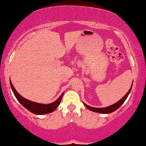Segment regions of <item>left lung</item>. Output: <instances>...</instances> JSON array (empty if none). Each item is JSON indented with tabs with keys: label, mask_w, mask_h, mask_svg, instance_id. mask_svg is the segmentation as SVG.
<instances>
[{
	"label": "left lung",
	"mask_w": 146,
	"mask_h": 146,
	"mask_svg": "<svg viewBox=\"0 0 146 146\" xmlns=\"http://www.w3.org/2000/svg\"><path fill=\"white\" fill-rule=\"evenodd\" d=\"M133 86V84H132ZM132 86L131 87V88L129 90V92H127L126 94L125 95V96L123 98H121L120 100L119 101H118L117 102H116L115 104L111 105V106H108V107H105V108H94V107H92V106H88V105H87L86 104H84L85 106L87 108H88V109L92 110V111L93 112H98V113H103V114H108V113H111V112L115 111L116 110H117L118 108H119L120 106H121L123 104V102H125V100L127 99V96H128L131 90V88H132Z\"/></svg>",
	"instance_id": "8db88e82"
}]
</instances>
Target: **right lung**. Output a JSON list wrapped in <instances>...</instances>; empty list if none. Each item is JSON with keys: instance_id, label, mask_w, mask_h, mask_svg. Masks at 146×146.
<instances>
[{"instance_id": "obj_1", "label": "right lung", "mask_w": 146, "mask_h": 146, "mask_svg": "<svg viewBox=\"0 0 146 146\" xmlns=\"http://www.w3.org/2000/svg\"><path fill=\"white\" fill-rule=\"evenodd\" d=\"M10 85L11 87V89L13 92V94L16 97V98L17 99V100L25 107L26 109H27L29 111H30L32 113L36 114H48L50 112H53L56 109L57 107L58 106V105L60 104V101H61L62 97L63 96V93L62 94L61 96L56 100V101L54 102L51 103V104H40V103H36L34 102H32V101L28 100L24 98L23 97H22L21 95L16 91V90L15 89L13 86L10 80Z\"/></svg>"}]
</instances>
